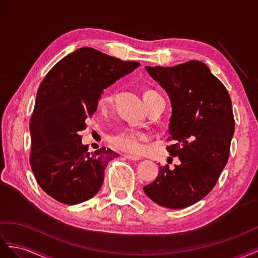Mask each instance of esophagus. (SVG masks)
Returning a JSON list of instances; mask_svg holds the SVG:
<instances>
[{"label": "esophagus", "mask_w": 258, "mask_h": 258, "mask_svg": "<svg viewBox=\"0 0 258 258\" xmlns=\"http://www.w3.org/2000/svg\"><path fill=\"white\" fill-rule=\"evenodd\" d=\"M123 156H124V158H126L130 161H138V160L142 159L141 157H138V156H133V154H123Z\"/></svg>", "instance_id": "34e87169"}]
</instances>
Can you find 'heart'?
I'll return each mask as SVG.
<instances>
[{"label":"heart","instance_id":"b5f03b06","mask_svg":"<svg viewBox=\"0 0 258 258\" xmlns=\"http://www.w3.org/2000/svg\"><path fill=\"white\" fill-rule=\"evenodd\" d=\"M157 93L148 90L144 93V100L145 104L148 101L153 95H156ZM113 97L114 95L112 93H107L105 94L99 99L98 102V108L100 110H106L110 106L112 105L113 102ZM146 138V134L142 131H137V130H132V128H123L119 132H116L115 134L112 136H110L109 138V143L113 146L114 148L120 149L123 151H127L132 153H138L141 152L144 148V141Z\"/></svg>","mask_w":258,"mask_h":258}]
</instances>
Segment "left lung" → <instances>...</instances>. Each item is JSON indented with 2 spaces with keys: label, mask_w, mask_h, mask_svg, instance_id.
I'll return each instance as SVG.
<instances>
[{
  "label": "left lung",
  "mask_w": 258,
  "mask_h": 258,
  "mask_svg": "<svg viewBox=\"0 0 258 258\" xmlns=\"http://www.w3.org/2000/svg\"><path fill=\"white\" fill-rule=\"evenodd\" d=\"M168 94L172 116L167 146L180 163L160 166L157 179L144 187L153 202L183 209L200 201L214 188L229 158L234 133L231 99L209 67L190 60L174 67H146Z\"/></svg>",
  "instance_id": "1"
}]
</instances>
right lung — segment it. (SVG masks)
<instances>
[{"label": "right lung", "instance_id": "obj_1", "mask_svg": "<svg viewBox=\"0 0 258 258\" xmlns=\"http://www.w3.org/2000/svg\"><path fill=\"white\" fill-rule=\"evenodd\" d=\"M139 64L82 47L42 81L30 119V164L40 187L55 200L75 205L99 191L107 164L119 154L105 147L88 152L80 133L105 88Z\"/></svg>", "mask_w": 258, "mask_h": 258}]
</instances>
